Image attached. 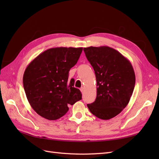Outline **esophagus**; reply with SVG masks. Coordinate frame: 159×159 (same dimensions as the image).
<instances>
[{"instance_id": "esophagus-1", "label": "esophagus", "mask_w": 159, "mask_h": 159, "mask_svg": "<svg viewBox=\"0 0 159 159\" xmlns=\"http://www.w3.org/2000/svg\"><path fill=\"white\" fill-rule=\"evenodd\" d=\"M80 91H81V93H84V88L81 87V88H80Z\"/></svg>"}]
</instances>
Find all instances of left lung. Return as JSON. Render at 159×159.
Segmentation results:
<instances>
[{
	"instance_id": "1",
	"label": "left lung",
	"mask_w": 159,
	"mask_h": 159,
	"mask_svg": "<svg viewBox=\"0 0 159 159\" xmlns=\"http://www.w3.org/2000/svg\"><path fill=\"white\" fill-rule=\"evenodd\" d=\"M84 51L97 81V97L88 107L97 117L110 119L121 113L131 99L135 84L133 68L129 60L112 48L90 46Z\"/></svg>"
}]
</instances>
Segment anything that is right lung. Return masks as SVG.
Masks as SVG:
<instances>
[{"instance_id": "add662e5", "label": "right lung", "mask_w": 159, "mask_h": 159, "mask_svg": "<svg viewBox=\"0 0 159 159\" xmlns=\"http://www.w3.org/2000/svg\"><path fill=\"white\" fill-rule=\"evenodd\" d=\"M82 48H52L41 53L28 64L23 75V85L32 109L48 120L60 119L68 112V105L81 99L68 80L70 70L81 54Z\"/></svg>"}]
</instances>
